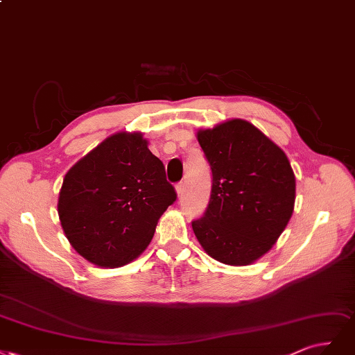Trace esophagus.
I'll list each match as a JSON object with an SVG mask.
<instances>
[{
    "label": "esophagus",
    "instance_id": "34e87169",
    "mask_svg": "<svg viewBox=\"0 0 355 355\" xmlns=\"http://www.w3.org/2000/svg\"><path fill=\"white\" fill-rule=\"evenodd\" d=\"M175 191H177L178 196H181V194L184 193V184H182V182H178V184L175 186Z\"/></svg>",
    "mask_w": 355,
    "mask_h": 355
}]
</instances>
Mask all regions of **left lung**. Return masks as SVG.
I'll return each mask as SVG.
<instances>
[{"label":"left lung","instance_id":"left-lung-1","mask_svg":"<svg viewBox=\"0 0 355 355\" xmlns=\"http://www.w3.org/2000/svg\"><path fill=\"white\" fill-rule=\"evenodd\" d=\"M198 141L212 171L211 200L191 223L209 257L249 266L267 254L295 207V174L282 148L252 123L230 119L199 130Z\"/></svg>","mask_w":355,"mask_h":355}]
</instances>
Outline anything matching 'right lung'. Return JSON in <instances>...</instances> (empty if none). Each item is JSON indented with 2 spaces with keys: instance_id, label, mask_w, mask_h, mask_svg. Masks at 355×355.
<instances>
[{
  "instance_id": "right-lung-1",
  "label": "right lung",
  "mask_w": 355,
  "mask_h": 355,
  "mask_svg": "<svg viewBox=\"0 0 355 355\" xmlns=\"http://www.w3.org/2000/svg\"><path fill=\"white\" fill-rule=\"evenodd\" d=\"M141 132H116L66 173L59 218L76 252L91 264H130L150 243L161 215L177 199L164 164Z\"/></svg>"
}]
</instances>
